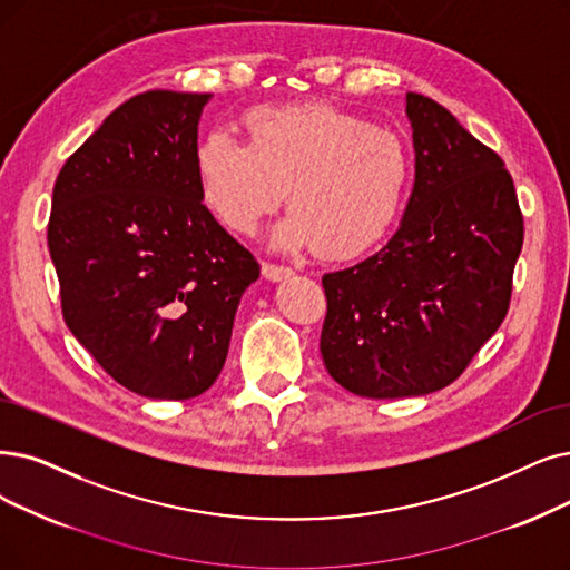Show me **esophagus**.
<instances>
[{"label": "esophagus", "mask_w": 570, "mask_h": 570, "mask_svg": "<svg viewBox=\"0 0 570 570\" xmlns=\"http://www.w3.org/2000/svg\"><path fill=\"white\" fill-rule=\"evenodd\" d=\"M292 273L294 271L289 266H283V264H273V262L262 264V276L266 281H283V278H289Z\"/></svg>", "instance_id": "1"}]
</instances>
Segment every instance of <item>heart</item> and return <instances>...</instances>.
<instances>
[{"instance_id": "b5f03b06", "label": "heart", "mask_w": 570, "mask_h": 570, "mask_svg": "<svg viewBox=\"0 0 570 570\" xmlns=\"http://www.w3.org/2000/svg\"><path fill=\"white\" fill-rule=\"evenodd\" d=\"M245 145L213 132L196 151L200 198L238 236H253L288 189L281 247L313 243L348 259L379 243L412 187V154L400 135L332 105H262L243 117Z\"/></svg>"}]
</instances>
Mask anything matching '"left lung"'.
<instances>
[{
    "mask_svg": "<svg viewBox=\"0 0 570 570\" xmlns=\"http://www.w3.org/2000/svg\"><path fill=\"white\" fill-rule=\"evenodd\" d=\"M416 181L376 255L325 273L321 353L346 391L393 400L456 381L505 321L523 215L503 158L440 102L406 94Z\"/></svg>",
    "mask_w": 570,
    "mask_h": 570,
    "instance_id": "1",
    "label": "left lung"
}]
</instances>
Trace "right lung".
Segmentation results:
<instances>
[{"instance_id":"obj_1","label":"right lung","mask_w":570,"mask_h":570,"mask_svg":"<svg viewBox=\"0 0 570 570\" xmlns=\"http://www.w3.org/2000/svg\"><path fill=\"white\" fill-rule=\"evenodd\" d=\"M210 94L147 90L114 109L65 161L49 253L62 317L130 393H206L259 264L203 206L198 119Z\"/></svg>"}]
</instances>
